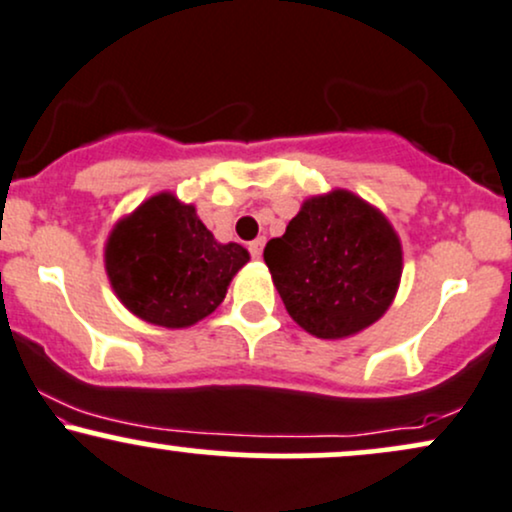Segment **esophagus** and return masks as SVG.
Wrapping results in <instances>:
<instances>
[{"mask_svg": "<svg viewBox=\"0 0 512 512\" xmlns=\"http://www.w3.org/2000/svg\"><path fill=\"white\" fill-rule=\"evenodd\" d=\"M248 250H250V255L255 257V260H260L262 250H264V238H255V240H252V243L248 245Z\"/></svg>", "mask_w": 512, "mask_h": 512, "instance_id": "34e87169", "label": "esophagus"}]
</instances>
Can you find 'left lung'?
<instances>
[{
  "instance_id": "obj_1",
  "label": "left lung",
  "mask_w": 512,
  "mask_h": 512,
  "mask_svg": "<svg viewBox=\"0 0 512 512\" xmlns=\"http://www.w3.org/2000/svg\"><path fill=\"white\" fill-rule=\"evenodd\" d=\"M293 322L317 338H348L384 317L400 286L403 245L391 221L360 195H312L264 248Z\"/></svg>"
}]
</instances>
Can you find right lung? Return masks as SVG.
Wrapping results in <instances>:
<instances>
[{
	"mask_svg": "<svg viewBox=\"0 0 512 512\" xmlns=\"http://www.w3.org/2000/svg\"><path fill=\"white\" fill-rule=\"evenodd\" d=\"M250 252L219 243L186 205L164 190L121 217L104 243V269L128 312L164 329L212 315Z\"/></svg>",
	"mask_w": 512,
	"mask_h": 512,
	"instance_id": "1",
	"label": "right lung"
}]
</instances>
